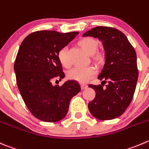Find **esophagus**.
Returning a JSON list of instances; mask_svg holds the SVG:
<instances>
[{
    "label": "esophagus",
    "instance_id": "esophagus-1",
    "mask_svg": "<svg viewBox=\"0 0 149 149\" xmlns=\"http://www.w3.org/2000/svg\"><path fill=\"white\" fill-rule=\"evenodd\" d=\"M87 85L86 84H81V89H86V88H87Z\"/></svg>",
    "mask_w": 149,
    "mask_h": 149
}]
</instances>
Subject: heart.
Segmentation results:
<instances>
[{
  "label": "heart",
  "mask_w": 149,
  "mask_h": 149,
  "mask_svg": "<svg viewBox=\"0 0 149 149\" xmlns=\"http://www.w3.org/2000/svg\"><path fill=\"white\" fill-rule=\"evenodd\" d=\"M79 45L88 54H93L97 49L98 42L95 38H84L79 41ZM57 57L62 65L64 66L65 68H69L71 65V63L68 57L66 47H63L59 51ZM96 57L99 58V54L97 55ZM95 74V69L92 66H86V67L78 66L69 70L68 73V77L72 80H76L77 81L84 83L89 81Z\"/></svg>",
  "instance_id": "1"
}]
</instances>
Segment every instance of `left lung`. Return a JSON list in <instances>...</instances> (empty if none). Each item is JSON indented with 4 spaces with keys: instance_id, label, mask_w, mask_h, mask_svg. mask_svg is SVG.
I'll return each mask as SVG.
<instances>
[{
    "instance_id": "obj_1",
    "label": "left lung",
    "mask_w": 149,
    "mask_h": 149,
    "mask_svg": "<svg viewBox=\"0 0 149 149\" xmlns=\"http://www.w3.org/2000/svg\"><path fill=\"white\" fill-rule=\"evenodd\" d=\"M98 38L105 51V64L97 79L101 84H89L95 91L88 108L100 120H111L122 114L132 101L138 78L137 55L125 34L110 27H94L83 34ZM102 83H107L106 87Z\"/></svg>"
}]
</instances>
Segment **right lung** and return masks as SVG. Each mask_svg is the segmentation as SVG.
I'll return each instance as SVG.
<instances>
[{"label": "right lung", "mask_w": 149, "mask_h": 149, "mask_svg": "<svg viewBox=\"0 0 149 149\" xmlns=\"http://www.w3.org/2000/svg\"><path fill=\"white\" fill-rule=\"evenodd\" d=\"M79 32L36 31L28 35L19 49L14 67L17 86L29 111L43 122L63 119L73 97L81 91L74 80L67 81L61 86L52 84L53 79H64L57 54Z\"/></svg>", "instance_id": "obj_1"}]
</instances>
